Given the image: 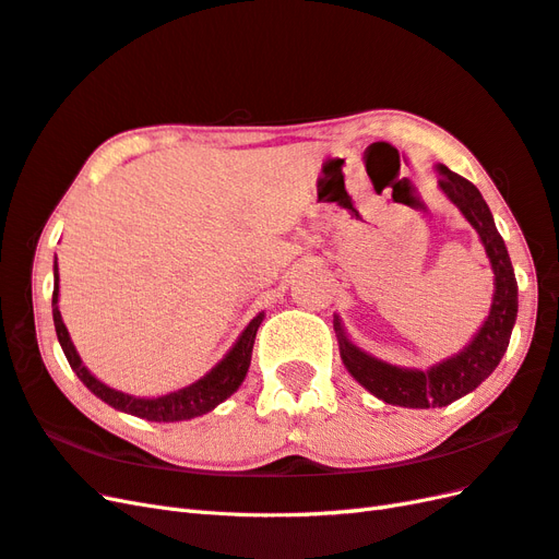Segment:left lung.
Wrapping results in <instances>:
<instances>
[{
    "label": "left lung",
    "instance_id": "left-lung-1",
    "mask_svg": "<svg viewBox=\"0 0 559 559\" xmlns=\"http://www.w3.org/2000/svg\"><path fill=\"white\" fill-rule=\"evenodd\" d=\"M439 171L441 191L453 200L457 210L465 214V219L477 228L496 276L493 305L477 337L461 354H455L453 359L441 361L429 370H408L378 361L373 356L349 345L347 337L342 335L340 323L335 321L340 333V354L349 373L370 394L382 399V402L406 408L449 406L455 399L475 390L484 378L493 373L500 359H503L510 345L514 319H518V278H514L508 248L493 224L489 205L484 203L475 183L443 165H439Z\"/></svg>",
    "mask_w": 559,
    "mask_h": 559
}]
</instances>
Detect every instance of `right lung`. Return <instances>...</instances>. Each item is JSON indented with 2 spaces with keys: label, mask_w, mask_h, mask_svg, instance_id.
<instances>
[{
  "label": "right lung",
  "mask_w": 559,
  "mask_h": 559,
  "mask_svg": "<svg viewBox=\"0 0 559 559\" xmlns=\"http://www.w3.org/2000/svg\"><path fill=\"white\" fill-rule=\"evenodd\" d=\"M51 307H53V325H56V335H59L61 349L66 354V359L70 364V368L75 370L78 378L87 384V388L112 408L132 413L136 418L143 420H155V423H177V420H191L195 416H203V413L212 411L214 406H219L224 399L231 396L240 382L246 380V373L250 368V359H252V345H254V335L257 328H260L264 313L254 317L242 335L238 337V342L234 345V349L226 354V359H222V364L214 366L205 378H200L198 382L189 384L179 392H171L165 396L157 399H136L130 394H122L118 390H110L108 384L98 382L87 368L82 366L80 356L73 347V342L68 337V331L61 319L59 311V278H56L53 285V297H51Z\"/></svg>",
  "instance_id": "obj_1"
}]
</instances>
